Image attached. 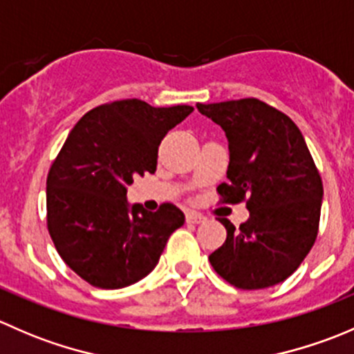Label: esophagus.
<instances>
[{
  "mask_svg": "<svg viewBox=\"0 0 354 354\" xmlns=\"http://www.w3.org/2000/svg\"><path fill=\"white\" fill-rule=\"evenodd\" d=\"M205 221H207V217L202 216L200 212H195V210H188L187 212V223L202 224V223H205Z\"/></svg>",
  "mask_w": 354,
  "mask_h": 354,
  "instance_id": "1",
  "label": "esophagus"
}]
</instances>
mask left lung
Listing matches in <instances>:
<instances>
[{
    "label": "left lung",
    "mask_w": 354,
    "mask_h": 354,
    "mask_svg": "<svg viewBox=\"0 0 354 354\" xmlns=\"http://www.w3.org/2000/svg\"><path fill=\"white\" fill-rule=\"evenodd\" d=\"M227 138V180L217 187L226 203L246 198L240 227L219 219L226 241L210 253L214 270L240 289H263L288 279L319 231L324 187L299 128L259 99L197 104Z\"/></svg>",
    "instance_id": "left-lung-1"
}]
</instances>
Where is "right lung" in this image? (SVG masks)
Returning a JSON list of instances; mask_svg holds the SVG:
<instances>
[{
	"mask_svg": "<svg viewBox=\"0 0 354 354\" xmlns=\"http://www.w3.org/2000/svg\"><path fill=\"white\" fill-rule=\"evenodd\" d=\"M192 111L124 99L88 111L68 135L46 183L48 230L66 266L92 286L144 279L185 224L173 203L149 212L127 190L133 176L154 173L160 140Z\"/></svg>",
	"mask_w": 354,
	"mask_h": 354,
	"instance_id": "obj_1",
	"label": "right lung"
}]
</instances>
